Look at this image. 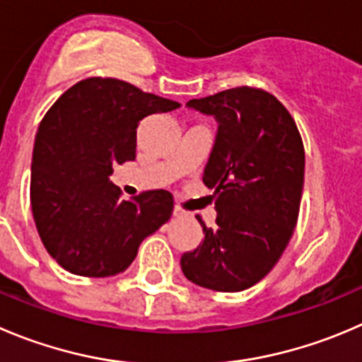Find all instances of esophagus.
<instances>
[{
  "label": "esophagus",
  "instance_id": "34e87169",
  "mask_svg": "<svg viewBox=\"0 0 362 362\" xmlns=\"http://www.w3.org/2000/svg\"><path fill=\"white\" fill-rule=\"evenodd\" d=\"M174 216H177V218H183V216H187V213L179 208V206H174Z\"/></svg>",
  "mask_w": 362,
  "mask_h": 362
}]
</instances>
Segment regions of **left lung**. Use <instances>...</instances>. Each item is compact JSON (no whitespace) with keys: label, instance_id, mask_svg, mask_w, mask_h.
Returning <instances> with one entry per match:
<instances>
[{"label":"left lung","instance_id":"1","mask_svg":"<svg viewBox=\"0 0 362 362\" xmlns=\"http://www.w3.org/2000/svg\"><path fill=\"white\" fill-rule=\"evenodd\" d=\"M218 122L202 181L211 188L216 226L206 227L181 270L213 291H243L282 256L297 226L305 154L293 117L259 88L238 87L187 103Z\"/></svg>","mask_w":362,"mask_h":362}]
</instances>
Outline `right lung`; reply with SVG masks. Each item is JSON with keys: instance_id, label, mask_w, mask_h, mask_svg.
Returning a JSON list of instances; mask_svg holds the SVG:
<instances>
[{"instance_id": "add662e5", "label": "right lung", "mask_w": 362, "mask_h": 362, "mask_svg": "<svg viewBox=\"0 0 362 362\" xmlns=\"http://www.w3.org/2000/svg\"><path fill=\"white\" fill-rule=\"evenodd\" d=\"M179 106L115 78H88L44 115L33 146L30 199L40 240L62 268L83 277L120 274L140 243L170 218V192L124 201L110 175L115 163L135 160L140 120Z\"/></svg>"}]
</instances>
